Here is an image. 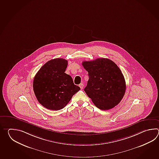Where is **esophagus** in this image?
I'll list each match as a JSON object with an SVG mask.
<instances>
[{"instance_id": "34e87169", "label": "esophagus", "mask_w": 159, "mask_h": 159, "mask_svg": "<svg viewBox=\"0 0 159 159\" xmlns=\"http://www.w3.org/2000/svg\"><path fill=\"white\" fill-rule=\"evenodd\" d=\"M80 88H81V89H82L84 88V84H79Z\"/></svg>"}]
</instances>
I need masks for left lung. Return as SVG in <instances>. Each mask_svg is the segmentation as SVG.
Segmentation results:
<instances>
[{
    "label": "left lung",
    "instance_id": "8db88e82",
    "mask_svg": "<svg viewBox=\"0 0 159 159\" xmlns=\"http://www.w3.org/2000/svg\"><path fill=\"white\" fill-rule=\"evenodd\" d=\"M82 65L89 77L84 90L93 103L102 110L118 105L125 94V82L117 65L108 58H99L84 61Z\"/></svg>",
    "mask_w": 159,
    "mask_h": 159
}]
</instances>
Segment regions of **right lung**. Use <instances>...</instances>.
<instances>
[{
    "label": "right lung",
    "mask_w": 159,
    "mask_h": 159,
    "mask_svg": "<svg viewBox=\"0 0 159 159\" xmlns=\"http://www.w3.org/2000/svg\"><path fill=\"white\" fill-rule=\"evenodd\" d=\"M67 66V60L54 58L48 61L35 75L34 93L44 107L52 110H61L80 90L74 84L71 76L65 73Z\"/></svg>",
    "instance_id": "obj_1"
}]
</instances>
